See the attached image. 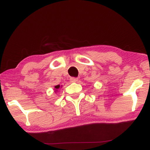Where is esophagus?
Returning <instances> with one entry per match:
<instances>
[{
  "label": "esophagus",
  "mask_w": 150,
  "mask_h": 150,
  "mask_svg": "<svg viewBox=\"0 0 150 150\" xmlns=\"http://www.w3.org/2000/svg\"><path fill=\"white\" fill-rule=\"evenodd\" d=\"M70 82H76L78 80V78H77V77H70Z\"/></svg>",
  "instance_id": "34e87169"
}]
</instances>
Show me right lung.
Returning <instances> with one entry per match:
<instances>
[{"label": "right lung", "instance_id": "right-lung-1", "mask_svg": "<svg viewBox=\"0 0 150 150\" xmlns=\"http://www.w3.org/2000/svg\"><path fill=\"white\" fill-rule=\"evenodd\" d=\"M60 87V85H56V86H55V88L56 89H58Z\"/></svg>", "mask_w": 150, "mask_h": 150}]
</instances>
